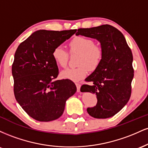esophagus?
I'll list each match as a JSON object with an SVG mask.
<instances>
[{"mask_svg": "<svg viewBox=\"0 0 148 148\" xmlns=\"http://www.w3.org/2000/svg\"><path fill=\"white\" fill-rule=\"evenodd\" d=\"M76 88H77V91L79 92L80 91V88H81V85L80 84H76Z\"/></svg>", "mask_w": 148, "mask_h": 148, "instance_id": "obj_1", "label": "esophagus"}]
</instances>
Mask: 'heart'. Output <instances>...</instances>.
Listing matches in <instances>:
<instances>
[{
    "label": "heart",
    "mask_w": 148,
    "mask_h": 148,
    "mask_svg": "<svg viewBox=\"0 0 148 148\" xmlns=\"http://www.w3.org/2000/svg\"><path fill=\"white\" fill-rule=\"evenodd\" d=\"M71 53H79L78 64L76 68H67L61 72L64 79L79 81L88 74V69L94 71L99 67L103 57L102 49L95 45L91 39L83 36L74 37L69 43ZM52 56L58 65L65 67L67 64L69 54L62 47H57L52 52Z\"/></svg>",
    "instance_id": "1"
}]
</instances>
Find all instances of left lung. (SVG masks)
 Here are the masks:
<instances>
[{
    "mask_svg": "<svg viewBox=\"0 0 148 148\" xmlns=\"http://www.w3.org/2000/svg\"><path fill=\"white\" fill-rule=\"evenodd\" d=\"M76 35L96 39L103 57L99 67L86 79L92 85H83L81 92L96 95V106L87 108L95 118L105 119L118 113L130 100L134 78L133 55L123 34L111 25L79 28Z\"/></svg>",
    "mask_w": 148,
    "mask_h": 148,
    "instance_id": "left-lung-1",
    "label": "left lung"
}]
</instances>
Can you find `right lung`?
<instances>
[{
  "label": "right lung",
  "instance_id": "1",
  "mask_svg": "<svg viewBox=\"0 0 148 148\" xmlns=\"http://www.w3.org/2000/svg\"><path fill=\"white\" fill-rule=\"evenodd\" d=\"M76 31L37 30L15 52L12 67L15 98L27 114L37 121L60 118L67 99L76 92L70 80L54 81L59 72L52 56L53 49Z\"/></svg>",
  "mask_w": 148,
  "mask_h": 148
}]
</instances>
